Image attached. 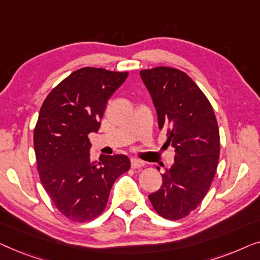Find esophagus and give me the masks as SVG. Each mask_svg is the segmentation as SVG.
<instances>
[{"label": "esophagus", "mask_w": 260, "mask_h": 260, "mask_svg": "<svg viewBox=\"0 0 260 260\" xmlns=\"http://www.w3.org/2000/svg\"><path fill=\"white\" fill-rule=\"evenodd\" d=\"M131 166H132V168H134V170H137V168L144 167V162L140 161V160H138V159H132Z\"/></svg>", "instance_id": "obj_1"}]
</instances>
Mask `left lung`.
I'll list each match as a JSON object with an SVG mask.
<instances>
[{
  "label": "left lung",
  "instance_id": "left-lung-1",
  "mask_svg": "<svg viewBox=\"0 0 260 260\" xmlns=\"http://www.w3.org/2000/svg\"><path fill=\"white\" fill-rule=\"evenodd\" d=\"M158 114L159 128L167 131L174 164L162 185L148 196L162 218H185L203 202L217 171L220 138L214 111L196 82L179 69L156 67L140 72Z\"/></svg>",
  "mask_w": 260,
  "mask_h": 260
}]
</instances>
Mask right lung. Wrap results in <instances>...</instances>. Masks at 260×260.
I'll list each match as a JSON object with an SVG mask.
<instances>
[{
	"label": "right lung",
	"instance_id": "add662e5",
	"mask_svg": "<svg viewBox=\"0 0 260 260\" xmlns=\"http://www.w3.org/2000/svg\"><path fill=\"white\" fill-rule=\"evenodd\" d=\"M127 72L85 67L47 95L34 129V149L43 187L69 220H93L104 212L113 184L131 167L123 154L90 159L89 133L100 128L106 105Z\"/></svg>",
	"mask_w": 260,
	"mask_h": 260
}]
</instances>
